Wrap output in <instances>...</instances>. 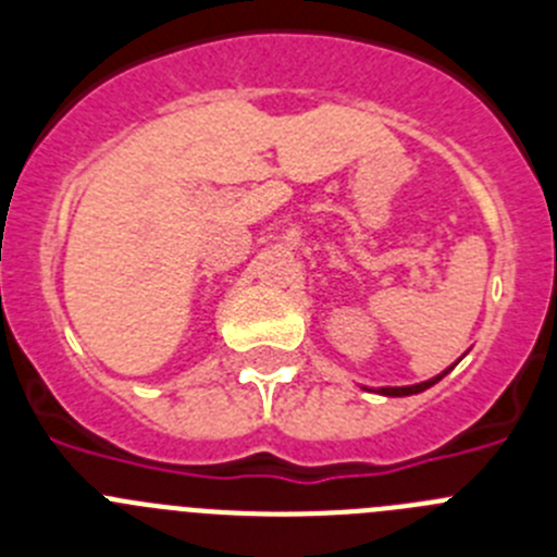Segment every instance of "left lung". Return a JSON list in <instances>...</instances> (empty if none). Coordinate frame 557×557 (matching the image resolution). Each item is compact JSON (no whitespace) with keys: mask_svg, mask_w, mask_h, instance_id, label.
I'll return each instance as SVG.
<instances>
[{"mask_svg":"<svg viewBox=\"0 0 557 557\" xmlns=\"http://www.w3.org/2000/svg\"><path fill=\"white\" fill-rule=\"evenodd\" d=\"M451 371V368H449ZM449 371H444L441 373V376H435V379H426V382H421V385H407V387H382V396H412V393H421V391H426V387H432L435 385V382H441V379L446 376V373Z\"/></svg>","mask_w":557,"mask_h":557,"instance_id":"obj_1","label":"left lung"}]
</instances>
